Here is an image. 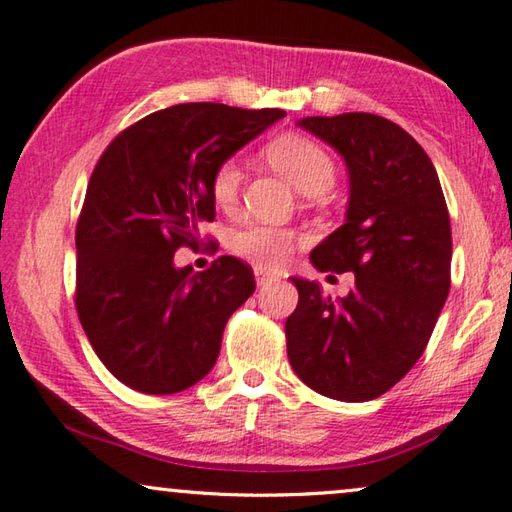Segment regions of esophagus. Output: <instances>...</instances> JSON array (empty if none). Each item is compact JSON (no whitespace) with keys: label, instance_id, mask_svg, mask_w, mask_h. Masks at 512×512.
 <instances>
[{"label":"esophagus","instance_id":"34e87169","mask_svg":"<svg viewBox=\"0 0 512 512\" xmlns=\"http://www.w3.org/2000/svg\"><path fill=\"white\" fill-rule=\"evenodd\" d=\"M255 280H257V286H264V284H271L275 280V275L262 271V268H255Z\"/></svg>","mask_w":512,"mask_h":512}]
</instances>
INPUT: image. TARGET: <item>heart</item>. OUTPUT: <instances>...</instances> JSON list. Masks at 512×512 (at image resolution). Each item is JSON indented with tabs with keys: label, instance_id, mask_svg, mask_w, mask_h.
Returning <instances> with one entry per match:
<instances>
[{
	"label": "heart",
	"instance_id": "obj_1",
	"mask_svg": "<svg viewBox=\"0 0 512 512\" xmlns=\"http://www.w3.org/2000/svg\"><path fill=\"white\" fill-rule=\"evenodd\" d=\"M264 161L304 194H324L336 183L338 165L320 143L302 134H282L262 150ZM244 172L235 159L221 161L210 176V194L219 208L230 210L239 201ZM302 244L291 228L246 224L230 235V250L257 268H277Z\"/></svg>",
	"mask_w": 512,
	"mask_h": 512
}]
</instances>
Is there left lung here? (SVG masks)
<instances>
[{"mask_svg": "<svg viewBox=\"0 0 512 512\" xmlns=\"http://www.w3.org/2000/svg\"><path fill=\"white\" fill-rule=\"evenodd\" d=\"M345 156L347 224L311 253L322 273L353 271L331 300L291 277L300 300L286 320L291 367L313 392L371 401L421 358L450 293L452 228L430 156L392 120L365 111L300 123Z\"/></svg>", "mask_w": 512, "mask_h": 512, "instance_id": "1", "label": "left lung"}]
</instances>
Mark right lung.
<instances>
[{"mask_svg":"<svg viewBox=\"0 0 512 512\" xmlns=\"http://www.w3.org/2000/svg\"><path fill=\"white\" fill-rule=\"evenodd\" d=\"M284 116L185 102L136 120L102 152L76 226V311L120 383L176 394L215 367L228 318L255 291L253 268L221 255L192 275L174 253L199 248V226L215 219V167Z\"/></svg>","mask_w":512,"mask_h":512,"instance_id":"obj_1","label":"right lung"}]
</instances>
